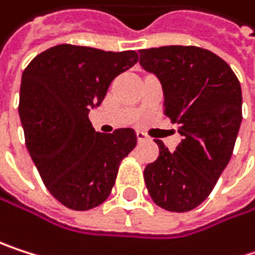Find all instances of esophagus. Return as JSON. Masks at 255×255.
<instances>
[{"mask_svg":"<svg viewBox=\"0 0 255 255\" xmlns=\"http://www.w3.org/2000/svg\"><path fill=\"white\" fill-rule=\"evenodd\" d=\"M136 136H137V140H139V142L146 140V134H145L143 131H140V130H137V131H136Z\"/></svg>","mask_w":255,"mask_h":255,"instance_id":"1","label":"esophagus"}]
</instances>
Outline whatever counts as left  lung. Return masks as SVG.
<instances>
[{
	"label": "left lung",
	"instance_id": "obj_1",
	"mask_svg": "<svg viewBox=\"0 0 255 255\" xmlns=\"http://www.w3.org/2000/svg\"><path fill=\"white\" fill-rule=\"evenodd\" d=\"M139 64L163 86L164 115L182 137L170 152L161 140L158 158L143 173L152 200L170 212L197 208L227 167L242 122V89L230 65L197 46L139 50Z\"/></svg>",
	"mask_w": 255,
	"mask_h": 255
}]
</instances>
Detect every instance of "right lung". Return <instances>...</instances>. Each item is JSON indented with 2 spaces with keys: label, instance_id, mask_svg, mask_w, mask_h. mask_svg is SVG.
I'll use <instances>...</instances> for the list:
<instances>
[{
  "label": "right lung",
  "instance_id": "right-lung-1",
  "mask_svg": "<svg viewBox=\"0 0 255 255\" xmlns=\"http://www.w3.org/2000/svg\"><path fill=\"white\" fill-rule=\"evenodd\" d=\"M137 59L134 50L58 44L37 55L22 73L19 116L28 152L46 188L70 209L101 205L119 163L137 143L133 128L100 134L88 118L112 80Z\"/></svg>",
  "mask_w": 255,
  "mask_h": 255
}]
</instances>
